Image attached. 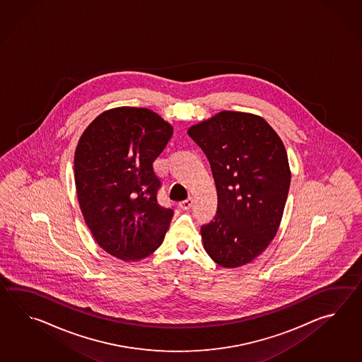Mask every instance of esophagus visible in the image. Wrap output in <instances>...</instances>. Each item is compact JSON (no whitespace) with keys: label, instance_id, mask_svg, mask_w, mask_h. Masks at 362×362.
<instances>
[{"label":"esophagus","instance_id":"esophagus-1","mask_svg":"<svg viewBox=\"0 0 362 362\" xmlns=\"http://www.w3.org/2000/svg\"><path fill=\"white\" fill-rule=\"evenodd\" d=\"M192 203H194V199H192V197H190V198L182 200V202L180 203V208H181V209H184V211H186V209H189V208L192 207Z\"/></svg>","mask_w":362,"mask_h":362}]
</instances>
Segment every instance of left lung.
<instances>
[{
  "mask_svg": "<svg viewBox=\"0 0 362 362\" xmlns=\"http://www.w3.org/2000/svg\"><path fill=\"white\" fill-rule=\"evenodd\" d=\"M187 134L211 164L217 189L214 221L200 233L208 256L238 268L265 251L277 234L291 170L282 139L262 116L221 111Z\"/></svg>",
  "mask_w": 362,
  "mask_h": 362,
  "instance_id": "8db88e82",
  "label": "left lung"
}]
</instances>
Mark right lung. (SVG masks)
Instances as JSON below:
<instances>
[{"instance_id":"add662e5","label":"right lung","mask_w":362,"mask_h":362,"mask_svg":"<svg viewBox=\"0 0 362 362\" xmlns=\"http://www.w3.org/2000/svg\"><path fill=\"white\" fill-rule=\"evenodd\" d=\"M173 127L148 108L116 107L97 116L78 139L75 185L80 209L95 242L124 262L158 250L173 209L158 203L153 163Z\"/></svg>"}]
</instances>
